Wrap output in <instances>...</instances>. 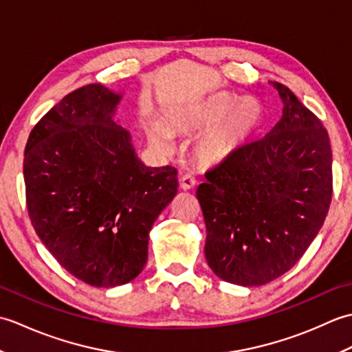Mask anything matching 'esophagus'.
Returning <instances> with one entry per match:
<instances>
[{"instance_id": "obj_1", "label": "esophagus", "mask_w": 352, "mask_h": 352, "mask_svg": "<svg viewBox=\"0 0 352 352\" xmlns=\"http://www.w3.org/2000/svg\"><path fill=\"white\" fill-rule=\"evenodd\" d=\"M195 184H197V180H195V177H193V175H190V174L182 175V178H180V188L183 190H190Z\"/></svg>"}]
</instances>
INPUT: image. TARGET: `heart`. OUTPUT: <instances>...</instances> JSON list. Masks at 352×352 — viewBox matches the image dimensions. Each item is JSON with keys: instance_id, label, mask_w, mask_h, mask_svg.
I'll list each match as a JSON object with an SVG mask.
<instances>
[{"instance_id": "obj_1", "label": "heart", "mask_w": 352, "mask_h": 352, "mask_svg": "<svg viewBox=\"0 0 352 352\" xmlns=\"http://www.w3.org/2000/svg\"><path fill=\"white\" fill-rule=\"evenodd\" d=\"M263 104L254 96H239L218 92L189 109L168 116L169 129L178 134L199 131L201 138L193 148L197 160L207 166L219 164L233 157L256 134L263 121ZM148 134L155 145L172 146L170 133L163 125L151 122Z\"/></svg>"}]
</instances>
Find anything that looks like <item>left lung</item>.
I'll return each instance as SVG.
<instances>
[{"mask_svg":"<svg viewBox=\"0 0 352 352\" xmlns=\"http://www.w3.org/2000/svg\"><path fill=\"white\" fill-rule=\"evenodd\" d=\"M283 116L263 139L206 172L197 198L206 260L223 281L261 286L294 266L324 226L333 195L331 146L315 113L271 81Z\"/></svg>","mask_w":352,"mask_h":352,"instance_id":"left-lung-1","label":"left lung"}]
</instances>
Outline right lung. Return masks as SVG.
Segmentation results:
<instances>
[{"label": "right lung", "instance_id": "1", "mask_svg": "<svg viewBox=\"0 0 352 352\" xmlns=\"http://www.w3.org/2000/svg\"><path fill=\"white\" fill-rule=\"evenodd\" d=\"M122 94L87 85L34 125L24 153L28 214L66 271L95 287L130 283L149 231L177 195V169L140 162L113 116Z\"/></svg>", "mask_w": 352, "mask_h": 352}]
</instances>
